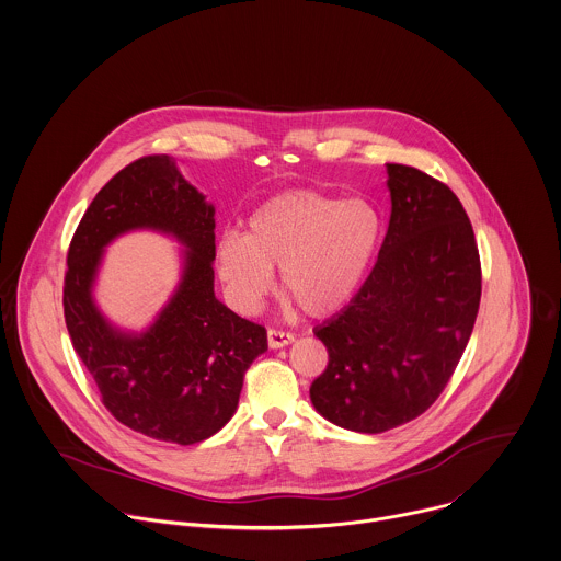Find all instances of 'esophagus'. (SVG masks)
<instances>
[{
	"instance_id": "esophagus-1",
	"label": "esophagus",
	"mask_w": 561,
	"mask_h": 561,
	"mask_svg": "<svg viewBox=\"0 0 561 561\" xmlns=\"http://www.w3.org/2000/svg\"><path fill=\"white\" fill-rule=\"evenodd\" d=\"M294 342V335L291 333H285V331H274L270 329L267 331V344L272 351H278V348H285Z\"/></svg>"
}]
</instances>
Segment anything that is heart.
<instances>
[{"mask_svg": "<svg viewBox=\"0 0 561 561\" xmlns=\"http://www.w3.org/2000/svg\"><path fill=\"white\" fill-rule=\"evenodd\" d=\"M380 237L373 208L318 191H285L256 206L245 232H226L215 245V270L228 300L252 313L274 285L305 316L324 318L359 289Z\"/></svg>", "mask_w": 561, "mask_h": 561, "instance_id": "b5f03b06", "label": "heart"}]
</instances>
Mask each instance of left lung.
Instances as JSON below:
<instances>
[{
  "label": "left lung",
  "mask_w": 561,
  "mask_h": 561,
  "mask_svg": "<svg viewBox=\"0 0 561 561\" xmlns=\"http://www.w3.org/2000/svg\"><path fill=\"white\" fill-rule=\"evenodd\" d=\"M391 215L376 265L348 307L313 333L329 366L311 402L329 422L382 433L424 413L455 373L481 302V261L459 197L387 163Z\"/></svg>",
  "instance_id": "left-lung-1"
}]
</instances>
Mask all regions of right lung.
<instances>
[{
	"label": "right lung",
	"instance_id": "1",
	"mask_svg": "<svg viewBox=\"0 0 561 561\" xmlns=\"http://www.w3.org/2000/svg\"><path fill=\"white\" fill-rule=\"evenodd\" d=\"M152 229L183 245L182 280L150 328L126 332L94 302L103 250ZM215 206L172 157H144L113 176L87 208L67 254L65 322L104 407L128 428L170 444H197L237 411L243 374L267 351L263 327L215 298Z\"/></svg>",
	"mask_w": 561,
	"mask_h": 561
}]
</instances>
